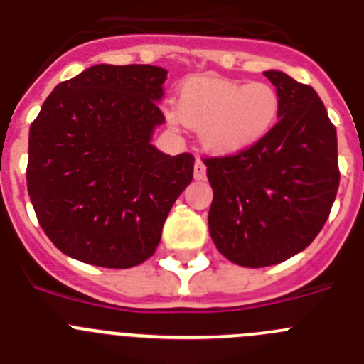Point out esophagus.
Returning a JSON list of instances; mask_svg holds the SVG:
<instances>
[{
  "mask_svg": "<svg viewBox=\"0 0 364 364\" xmlns=\"http://www.w3.org/2000/svg\"><path fill=\"white\" fill-rule=\"evenodd\" d=\"M205 176H206V166H205V163L201 161V159H196V163H194V179H205Z\"/></svg>",
  "mask_w": 364,
  "mask_h": 364,
  "instance_id": "obj_1",
  "label": "esophagus"
}]
</instances>
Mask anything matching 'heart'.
<instances>
[{"label": "heart", "mask_w": 364, "mask_h": 364, "mask_svg": "<svg viewBox=\"0 0 364 364\" xmlns=\"http://www.w3.org/2000/svg\"><path fill=\"white\" fill-rule=\"evenodd\" d=\"M279 114L281 97L272 85L201 76L181 85L178 107L166 117L170 125L199 129L208 152L232 156L263 141Z\"/></svg>", "instance_id": "b5f03b06"}]
</instances>
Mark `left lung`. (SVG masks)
I'll use <instances>...</instances> for the list:
<instances>
[{"label": "left lung", "mask_w": 364, "mask_h": 364, "mask_svg": "<svg viewBox=\"0 0 364 364\" xmlns=\"http://www.w3.org/2000/svg\"><path fill=\"white\" fill-rule=\"evenodd\" d=\"M277 125L237 156L205 159L214 190L208 230L227 259L248 268L287 261L312 243L339 186L337 134L312 87L281 70Z\"/></svg>", "instance_id": "1"}]
</instances>
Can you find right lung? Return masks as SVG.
I'll list each match as a JSON object with an SVG mask.
<instances>
[{"instance_id": "1", "label": "right lung", "mask_w": 364, "mask_h": 364, "mask_svg": "<svg viewBox=\"0 0 364 364\" xmlns=\"http://www.w3.org/2000/svg\"><path fill=\"white\" fill-rule=\"evenodd\" d=\"M168 72L94 65L50 92L28 132L27 188L38 221L72 259L130 268L156 252L194 158L152 145Z\"/></svg>"}]
</instances>
